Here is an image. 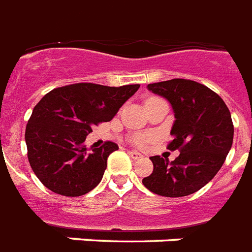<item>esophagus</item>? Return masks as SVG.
Instances as JSON below:
<instances>
[{
    "instance_id": "1",
    "label": "esophagus",
    "mask_w": 252,
    "mask_h": 252,
    "mask_svg": "<svg viewBox=\"0 0 252 252\" xmlns=\"http://www.w3.org/2000/svg\"><path fill=\"white\" fill-rule=\"evenodd\" d=\"M129 156L133 158V159H140V158H142V154H140L138 152H136V150H130Z\"/></svg>"
}]
</instances>
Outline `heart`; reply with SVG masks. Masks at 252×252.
Returning a JSON list of instances; mask_svg holds the SVG:
<instances>
[{
  "instance_id": "obj_1",
  "label": "heart",
  "mask_w": 252,
  "mask_h": 252,
  "mask_svg": "<svg viewBox=\"0 0 252 252\" xmlns=\"http://www.w3.org/2000/svg\"><path fill=\"white\" fill-rule=\"evenodd\" d=\"M146 141H148V138L144 137V136H138V137L134 138V142H136L137 145H144Z\"/></svg>"
}]
</instances>
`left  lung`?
<instances>
[{"instance_id":"8db88e82","label":"left lung","mask_w":252,"mask_h":252,"mask_svg":"<svg viewBox=\"0 0 252 252\" xmlns=\"http://www.w3.org/2000/svg\"><path fill=\"white\" fill-rule=\"evenodd\" d=\"M148 89L171 104L175 122L167 149L180 154L171 162L150 158L153 172L142 183L166 197L191 195L209 183L226 159L234 136L230 111L219 94L195 81L174 78Z\"/></svg>"}]
</instances>
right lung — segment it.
Segmentation results:
<instances>
[{"instance_id":"right-lung-1","label":"right lung","mask_w":252,"mask_h":252,"mask_svg":"<svg viewBox=\"0 0 252 252\" xmlns=\"http://www.w3.org/2000/svg\"><path fill=\"white\" fill-rule=\"evenodd\" d=\"M140 85L120 87L73 84L49 91L33 107L26 126L27 156L45 187L63 196H82L102 180L107 158L119 149L107 141L87 149L91 126L110 122Z\"/></svg>"}]
</instances>
